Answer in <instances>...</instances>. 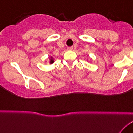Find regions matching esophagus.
<instances>
[{"label": "esophagus", "instance_id": "1", "mask_svg": "<svg viewBox=\"0 0 133 133\" xmlns=\"http://www.w3.org/2000/svg\"><path fill=\"white\" fill-rule=\"evenodd\" d=\"M73 47H69V48H68V50H73Z\"/></svg>", "mask_w": 133, "mask_h": 133}]
</instances>
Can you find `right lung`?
I'll return each mask as SVG.
<instances>
[{
    "instance_id": "obj_1",
    "label": "right lung",
    "mask_w": 133,
    "mask_h": 133,
    "mask_svg": "<svg viewBox=\"0 0 133 133\" xmlns=\"http://www.w3.org/2000/svg\"><path fill=\"white\" fill-rule=\"evenodd\" d=\"M49 64H53L55 62V59L53 57H52V56H51V57H49Z\"/></svg>"
}]
</instances>
